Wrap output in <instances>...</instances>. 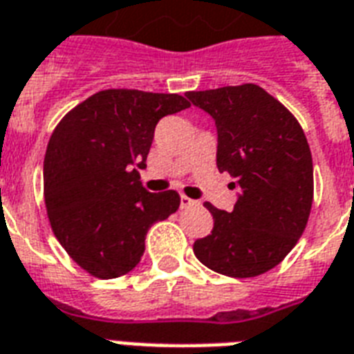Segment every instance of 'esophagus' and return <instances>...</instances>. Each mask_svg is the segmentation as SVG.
Listing matches in <instances>:
<instances>
[{
  "mask_svg": "<svg viewBox=\"0 0 354 354\" xmlns=\"http://www.w3.org/2000/svg\"><path fill=\"white\" fill-rule=\"evenodd\" d=\"M201 202L198 201H193V198H189V196L182 195L180 196V206H182V209H185V207H191V206H198Z\"/></svg>",
  "mask_w": 354,
  "mask_h": 354,
  "instance_id": "esophagus-1",
  "label": "esophagus"
}]
</instances>
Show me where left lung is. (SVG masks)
Instances as JSON below:
<instances>
[{"instance_id": "1", "label": "left lung", "mask_w": 354, "mask_h": 354, "mask_svg": "<svg viewBox=\"0 0 354 354\" xmlns=\"http://www.w3.org/2000/svg\"><path fill=\"white\" fill-rule=\"evenodd\" d=\"M217 128V169L230 172L237 201L213 215L195 256L215 273L249 279L279 266L308 223L312 153L303 128L279 100L252 83L185 94Z\"/></svg>"}]
</instances>
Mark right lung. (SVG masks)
<instances>
[{"mask_svg": "<svg viewBox=\"0 0 354 354\" xmlns=\"http://www.w3.org/2000/svg\"><path fill=\"white\" fill-rule=\"evenodd\" d=\"M180 94L109 88L81 102L51 133L44 201L70 258L98 279L129 273L148 230L180 207L176 191L150 193L139 169L159 118L187 109Z\"/></svg>", "mask_w": 354, "mask_h": 354, "instance_id": "obj_1", "label": "right lung"}]
</instances>
